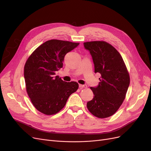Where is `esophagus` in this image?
Wrapping results in <instances>:
<instances>
[{"label":"esophagus","instance_id":"obj_1","mask_svg":"<svg viewBox=\"0 0 151 151\" xmlns=\"http://www.w3.org/2000/svg\"><path fill=\"white\" fill-rule=\"evenodd\" d=\"M79 88H81V89H82V88H86V87H87V86L86 85H82V84H79Z\"/></svg>","mask_w":151,"mask_h":151}]
</instances>
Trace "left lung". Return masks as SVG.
<instances>
[{
  "mask_svg": "<svg viewBox=\"0 0 151 151\" xmlns=\"http://www.w3.org/2000/svg\"><path fill=\"white\" fill-rule=\"evenodd\" d=\"M94 65V72L101 74L96 87H91L94 97L87 103L93 115L100 118L111 116L122 105L130 84V77L120 54L105 42L84 43Z\"/></svg>",
  "mask_w": 151,
  "mask_h": 151,
  "instance_id": "8db88e82",
  "label": "left lung"
}]
</instances>
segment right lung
Returning a JSON list of instances; mask_svg holds the SVG:
<instances>
[{
  "label": "right lung",
  "mask_w": 151,
  "mask_h": 151,
  "mask_svg": "<svg viewBox=\"0 0 151 151\" xmlns=\"http://www.w3.org/2000/svg\"><path fill=\"white\" fill-rule=\"evenodd\" d=\"M79 43L51 40L36 48L27 60L24 76L28 93L34 106L47 115L65 106L68 97L79 88L76 82L63 81L55 73L63 67L65 55Z\"/></svg>",
  "instance_id": "right-lung-1"
}]
</instances>
